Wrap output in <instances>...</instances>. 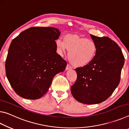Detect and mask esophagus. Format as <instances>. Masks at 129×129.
Masks as SVG:
<instances>
[{
    "instance_id": "obj_1",
    "label": "esophagus",
    "mask_w": 129,
    "mask_h": 129,
    "mask_svg": "<svg viewBox=\"0 0 129 129\" xmlns=\"http://www.w3.org/2000/svg\"><path fill=\"white\" fill-rule=\"evenodd\" d=\"M71 69H72V67H71L70 64H67V66L66 67V70H71Z\"/></svg>"
}]
</instances>
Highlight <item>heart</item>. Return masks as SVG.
Wrapping results in <instances>:
<instances>
[{"label": "heart", "instance_id": "1", "mask_svg": "<svg viewBox=\"0 0 129 129\" xmlns=\"http://www.w3.org/2000/svg\"><path fill=\"white\" fill-rule=\"evenodd\" d=\"M59 54L62 55L69 50V59L74 66L83 67L94 60L97 52L96 43L92 40L80 37L77 35L67 34L63 40L56 41Z\"/></svg>", "mask_w": 129, "mask_h": 129}]
</instances>
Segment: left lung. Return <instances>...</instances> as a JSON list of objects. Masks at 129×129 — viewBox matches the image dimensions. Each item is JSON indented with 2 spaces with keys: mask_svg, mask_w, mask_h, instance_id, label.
<instances>
[{
  "mask_svg": "<svg viewBox=\"0 0 129 129\" xmlns=\"http://www.w3.org/2000/svg\"><path fill=\"white\" fill-rule=\"evenodd\" d=\"M97 46L94 60L75 69L77 79L71 87L73 96L84 104H97L106 100L119 83L124 58L122 50L108 37L90 35Z\"/></svg>",
  "mask_w": 129,
  "mask_h": 129,
  "instance_id": "left-lung-1",
  "label": "left lung"
}]
</instances>
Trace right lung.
<instances>
[{"label": "right lung", "mask_w": 129, "mask_h": 129, "mask_svg": "<svg viewBox=\"0 0 129 129\" xmlns=\"http://www.w3.org/2000/svg\"><path fill=\"white\" fill-rule=\"evenodd\" d=\"M60 32L54 27H33L12 40L6 61V76L15 92L23 98L43 96L54 76L67 62L56 53Z\"/></svg>", "instance_id": "add662e5"}]
</instances>
